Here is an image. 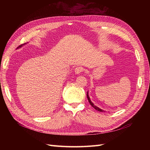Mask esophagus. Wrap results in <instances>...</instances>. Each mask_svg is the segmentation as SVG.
<instances>
[{
  "label": "esophagus",
  "mask_w": 150,
  "mask_h": 150,
  "mask_svg": "<svg viewBox=\"0 0 150 150\" xmlns=\"http://www.w3.org/2000/svg\"><path fill=\"white\" fill-rule=\"evenodd\" d=\"M83 70H84V69H83V67H81V66H78V67H76L75 68L74 72H75V73H76V74H79L81 73V72H82L83 71Z\"/></svg>",
  "instance_id": "34e87169"
}]
</instances>
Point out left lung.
I'll list each match as a JSON object with an SVG mask.
<instances>
[{"label": "left lung", "instance_id": "left-lung-1", "mask_svg": "<svg viewBox=\"0 0 150 150\" xmlns=\"http://www.w3.org/2000/svg\"><path fill=\"white\" fill-rule=\"evenodd\" d=\"M87 98H88V101H89V102L90 104H91V105L92 106V107H93V108L95 109V110H97V111H100V112H103V111H103V110H101V109H100L99 108L97 107L96 106H95L94 104L91 102V99H90V98H89V95H88V91L87 92Z\"/></svg>", "mask_w": 150, "mask_h": 150}]
</instances>
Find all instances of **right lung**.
I'll return each instance as SVG.
<instances>
[{"instance_id":"add662e5","label":"right lung","mask_w":150,"mask_h":150,"mask_svg":"<svg viewBox=\"0 0 150 150\" xmlns=\"http://www.w3.org/2000/svg\"><path fill=\"white\" fill-rule=\"evenodd\" d=\"M23 44H22V45H20V46H19V47H17V49H19V48H20V47H22V45H23Z\"/></svg>"}]
</instances>
